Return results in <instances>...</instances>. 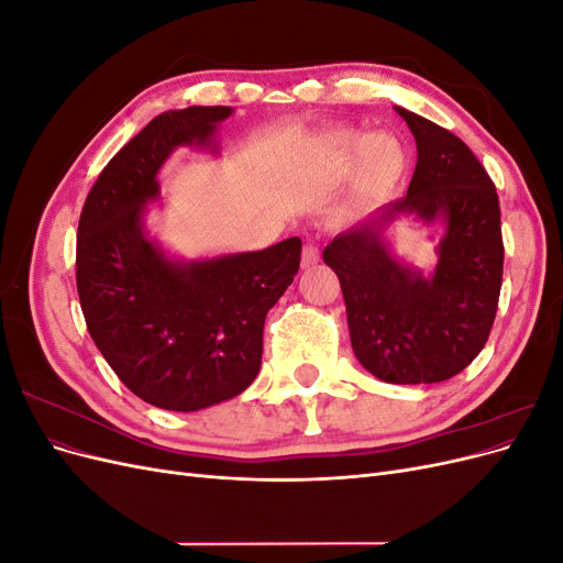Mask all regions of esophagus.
I'll list each match as a JSON object with an SVG mask.
<instances>
[{"mask_svg":"<svg viewBox=\"0 0 563 563\" xmlns=\"http://www.w3.org/2000/svg\"><path fill=\"white\" fill-rule=\"evenodd\" d=\"M319 263V246L314 242H308L302 249V258H300V265L308 269V267H314Z\"/></svg>","mask_w":563,"mask_h":563,"instance_id":"1","label":"esophagus"}]
</instances>
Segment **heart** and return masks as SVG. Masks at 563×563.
Wrapping results in <instances>:
<instances>
[{"instance_id": "1", "label": "heart", "mask_w": 563, "mask_h": 563, "mask_svg": "<svg viewBox=\"0 0 563 563\" xmlns=\"http://www.w3.org/2000/svg\"><path fill=\"white\" fill-rule=\"evenodd\" d=\"M329 152L340 164L360 155L356 187L362 195H383L399 180L406 166L404 147L391 135H373L364 141L356 133H335L329 139Z\"/></svg>"}]
</instances>
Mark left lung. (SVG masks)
I'll list each match as a JSON object with an SVG mask.
<instances>
[{
  "instance_id": "obj_1",
  "label": "left lung",
  "mask_w": 563,
  "mask_h": 563,
  "mask_svg": "<svg viewBox=\"0 0 563 563\" xmlns=\"http://www.w3.org/2000/svg\"><path fill=\"white\" fill-rule=\"evenodd\" d=\"M395 110L418 147L408 192L338 234L323 249V263L343 288L360 364L385 383H441L484 350L498 312L505 258L500 203L486 168L457 135ZM399 212L445 223L432 278L399 264L382 240Z\"/></svg>"
}]
</instances>
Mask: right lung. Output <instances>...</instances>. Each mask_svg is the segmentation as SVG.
I'll return each instance as SVG.
<instances>
[{
  "mask_svg": "<svg viewBox=\"0 0 563 563\" xmlns=\"http://www.w3.org/2000/svg\"><path fill=\"white\" fill-rule=\"evenodd\" d=\"M225 106L172 110L117 152L84 201L77 294L87 329L135 397L166 411H199L255 380L263 327L300 267L298 236L220 258L176 263L147 240L145 203L180 145H211Z\"/></svg>",
  "mask_w": 563,
  "mask_h": 563,
  "instance_id": "obj_1",
  "label": "right lung"
}]
</instances>
